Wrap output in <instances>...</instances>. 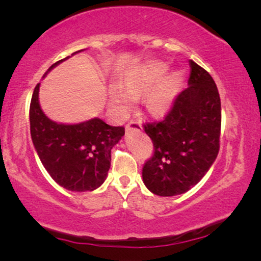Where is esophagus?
<instances>
[{"instance_id": "esophagus-1", "label": "esophagus", "mask_w": 261, "mask_h": 261, "mask_svg": "<svg viewBox=\"0 0 261 261\" xmlns=\"http://www.w3.org/2000/svg\"><path fill=\"white\" fill-rule=\"evenodd\" d=\"M142 129V124L139 121L132 120L126 124V130H141Z\"/></svg>"}]
</instances>
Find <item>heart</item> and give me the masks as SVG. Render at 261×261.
Listing matches in <instances>:
<instances>
[{
    "label": "heart",
    "mask_w": 261,
    "mask_h": 261,
    "mask_svg": "<svg viewBox=\"0 0 261 261\" xmlns=\"http://www.w3.org/2000/svg\"><path fill=\"white\" fill-rule=\"evenodd\" d=\"M166 71V64L153 63L130 73L123 81V89L126 92L120 90L114 92V105L121 112H124L130 107L133 98H138L139 96L147 92L153 87V89L151 88L152 90L148 92L145 98L146 108L153 115L165 114L171 108L174 98H176L181 80L180 73L173 72L163 80L162 78L165 76ZM156 84L159 85L156 86Z\"/></svg>",
    "instance_id": "b5f03b06"
}]
</instances>
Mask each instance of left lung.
<instances>
[{
  "mask_svg": "<svg viewBox=\"0 0 261 261\" xmlns=\"http://www.w3.org/2000/svg\"><path fill=\"white\" fill-rule=\"evenodd\" d=\"M189 87L174 99L165 119L145 123L154 152L142 179L158 196L180 195L208 172L220 149L221 99L208 71L190 60Z\"/></svg>",
  "mask_w": 261,
  "mask_h": 261,
  "instance_id": "1",
  "label": "left lung"
}]
</instances>
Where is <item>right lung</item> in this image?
Wrapping results in <instances>:
<instances>
[{"label":"right lung","mask_w":261,"mask_h":261,"mask_svg":"<svg viewBox=\"0 0 261 261\" xmlns=\"http://www.w3.org/2000/svg\"><path fill=\"white\" fill-rule=\"evenodd\" d=\"M39 87L37 84L32 95L30 123L32 141L42 165L52 179L67 190H95L106 180L110 152L124 135V128L109 126L98 117L77 124L51 121L39 105Z\"/></svg>","instance_id":"right-lung-1"}]
</instances>
